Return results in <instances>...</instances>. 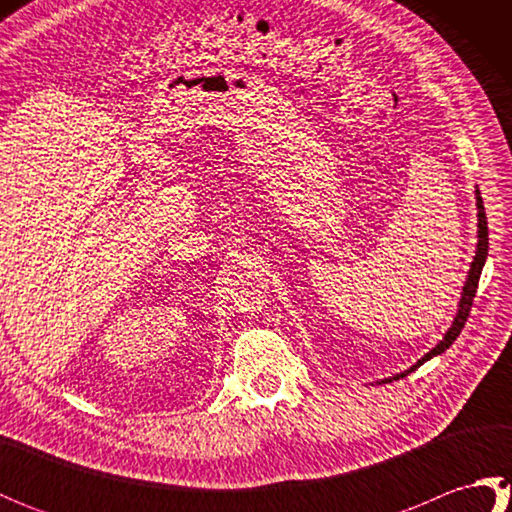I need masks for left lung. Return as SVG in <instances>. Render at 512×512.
Instances as JSON below:
<instances>
[{
    "instance_id": "1",
    "label": "left lung",
    "mask_w": 512,
    "mask_h": 512,
    "mask_svg": "<svg viewBox=\"0 0 512 512\" xmlns=\"http://www.w3.org/2000/svg\"><path fill=\"white\" fill-rule=\"evenodd\" d=\"M475 200H477V248H475V257H473L471 268H469V275H466V281H464L462 297H460V303H458V312H455L451 328L447 330V334L442 336V341L436 347H433L431 352L424 354L416 365H411L409 369H405V372H400L396 376L380 380V383H391V380L405 378L407 374L413 372V369H418L424 361H429V358L442 354L444 350H449V345H453V341L458 339L466 319H469V312H471V306H473V297H475V292H477V284H480V275H482V268L486 264V255H488V226H486V213H484V202H482L480 189H475Z\"/></svg>"
}]
</instances>
